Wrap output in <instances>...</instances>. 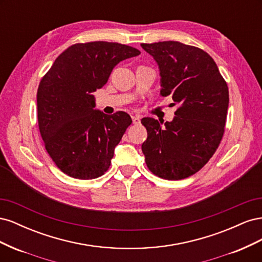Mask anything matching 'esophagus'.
I'll use <instances>...</instances> for the list:
<instances>
[{"label": "esophagus", "mask_w": 262, "mask_h": 262, "mask_svg": "<svg viewBox=\"0 0 262 262\" xmlns=\"http://www.w3.org/2000/svg\"><path fill=\"white\" fill-rule=\"evenodd\" d=\"M132 121L134 124H140V117L139 116H132Z\"/></svg>", "instance_id": "obj_1"}]
</instances>
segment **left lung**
I'll use <instances>...</instances> for the list:
<instances>
[{
    "mask_svg": "<svg viewBox=\"0 0 262 262\" xmlns=\"http://www.w3.org/2000/svg\"><path fill=\"white\" fill-rule=\"evenodd\" d=\"M156 61L161 95L179 107L172 121L141 120L147 139L142 144L154 175L179 180L193 175L215 153L224 134L228 87L216 63L202 49L178 41L141 43Z\"/></svg>",
    "mask_w": 262,
    "mask_h": 262,
    "instance_id": "1",
    "label": "left lung"
}]
</instances>
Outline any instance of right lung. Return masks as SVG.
I'll return each instance as SVG.
<instances>
[{
	"label": "right lung",
	"instance_id": "right-lung-1",
	"mask_svg": "<svg viewBox=\"0 0 262 262\" xmlns=\"http://www.w3.org/2000/svg\"><path fill=\"white\" fill-rule=\"evenodd\" d=\"M140 53L118 42L75 43L41 78L37 92L39 131L47 152L68 176L87 180L108 170L132 119L124 112L106 115L94 109L93 93L107 83L119 62Z\"/></svg>",
	"mask_w": 262,
	"mask_h": 262
}]
</instances>
